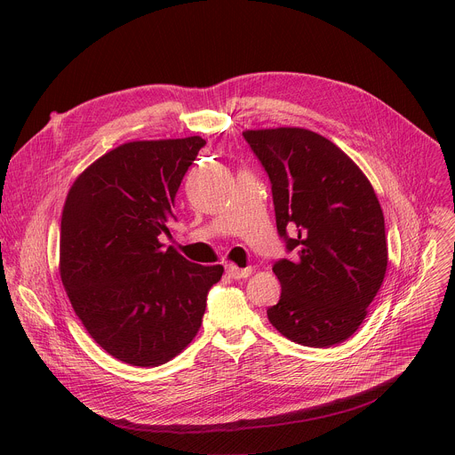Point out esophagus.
Here are the masks:
<instances>
[{"mask_svg": "<svg viewBox=\"0 0 455 455\" xmlns=\"http://www.w3.org/2000/svg\"><path fill=\"white\" fill-rule=\"evenodd\" d=\"M251 274V268L248 267V268H237V267H234V265H228L227 267V275L228 277H232V279H246L248 275Z\"/></svg>", "mask_w": 455, "mask_h": 455, "instance_id": "34e87169", "label": "esophagus"}]
</instances>
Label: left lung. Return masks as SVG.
<instances>
[{"label":"left lung","instance_id":"1","mask_svg":"<svg viewBox=\"0 0 455 455\" xmlns=\"http://www.w3.org/2000/svg\"><path fill=\"white\" fill-rule=\"evenodd\" d=\"M243 137L270 178L277 232L293 251L272 268L283 293L268 320L300 346L340 344L360 328L387 270L374 188L340 148L307 129Z\"/></svg>","mask_w":455,"mask_h":455}]
</instances>
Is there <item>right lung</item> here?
Listing matches in <instances>:
<instances>
[{
	"instance_id": "right-lung-1",
	"label": "right lung",
	"mask_w": 455,
	"mask_h": 455,
	"mask_svg": "<svg viewBox=\"0 0 455 455\" xmlns=\"http://www.w3.org/2000/svg\"><path fill=\"white\" fill-rule=\"evenodd\" d=\"M202 137L127 142L72 185L60 218V281L90 337L116 360L156 367L196 337L223 267L190 263L171 235L174 198Z\"/></svg>"
}]
</instances>
